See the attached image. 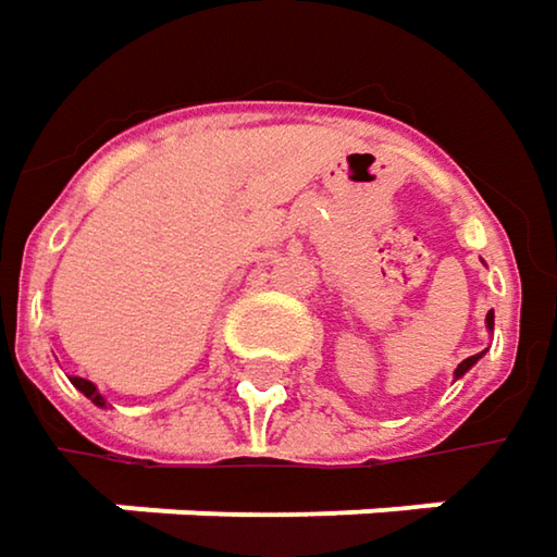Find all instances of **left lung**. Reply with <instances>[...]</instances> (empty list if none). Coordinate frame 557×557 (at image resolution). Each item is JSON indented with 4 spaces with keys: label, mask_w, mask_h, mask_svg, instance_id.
I'll use <instances>...</instances> for the list:
<instances>
[{
    "label": "left lung",
    "mask_w": 557,
    "mask_h": 557,
    "mask_svg": "<svg viewBox=\"0 0 557 557\" xmlns=\"http://www.w3.org/2000/svg\"><path fill=\"white\" fill-rule=\"evenodd\" d=\"M492 320H495V317H492V313H488V317H486V325H488V329H492ZM476 360H480V354H476V357H467V360H463V363H460L458 370H455V375H458V379H460V375L467 373V370H470V367H473V363H476Z\"/></svg>",
    "instance_id": "1"
}]
</instances>
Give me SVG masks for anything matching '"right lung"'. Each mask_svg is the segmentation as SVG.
<instances>
[{
    "label": "right lung",
    "mask_w": 557,
    "mask_h": 557,
    "mask_svg": "<svg viewBox=\"0 0 557 557\" xmlns=\"http://www.w3.org/2000/svg\"><path fill=\"white\" fill-rule=\"evenodd\" d=\"M71 382H74V388H77V392H84V395H87V398H90V401L97 404V407H106V398H102V395H99V392H97V385H94V382H90V379H81V375H74V379H71Z\"/></svg>",
    "instance_id": "right-lung-1"
}]
</instances>
